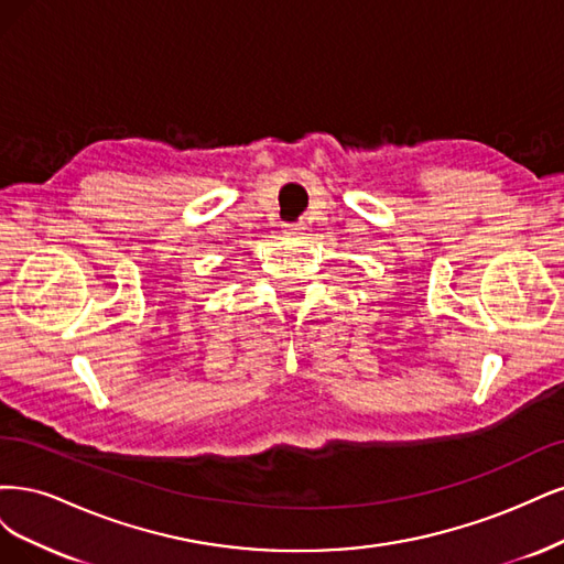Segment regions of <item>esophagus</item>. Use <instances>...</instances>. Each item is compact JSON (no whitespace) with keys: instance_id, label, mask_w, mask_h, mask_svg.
Here are the masks:
<instances>
[{"instance_id":"34e87169","label":"esophagus","mask_w":564,"mask_h":564,"mask_svg":"<svg viewBox=\"0 0 564 564\" xmlns=\"http://www.w3.org/2000/svg\"><path fill=\"white\" fill-rule=\"evenodd\" d=\"M300 231H302V225H283V234H288V236H295Z\"/></svg>"}]
</instances>
